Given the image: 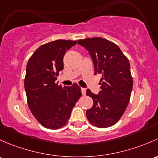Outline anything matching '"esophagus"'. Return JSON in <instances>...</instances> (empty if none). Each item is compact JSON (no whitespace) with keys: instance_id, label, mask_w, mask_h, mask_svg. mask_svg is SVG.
I'll return each mask as SVG.
<instances>
[{"instance_id":"obj_1","label":"esophagus","mask_w":158,"mask_h":158,"mask_svg":"<svg viewBox=\"0 0 158 158\" xmlns=\"http://www.w3.org/2000/svg\"><path fill=\"white\" fill-rule=\"evenodd\" d=\"M81 93H82L83 95H85V94H86V89L85 88H81Z\"/></svg>"}]
</instances>
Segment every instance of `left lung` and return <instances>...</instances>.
<instances>
[{"label":"left lung","instance_id":"left-lung-1","mask_svg":"<svg viewBox=\"0 0 158 158\" xmlns=\"http://www.w3.org/2000/svg\"><path fill=\"white\" fill-rule=\"evenodd\" d=\"M90 53L95 74H101L100 91L94 94L87 89L94 105L86 115L92 125L107 128L115 124L126 111L133 87L129 61L116 44L100 37L79 40Z\"/></svg>","mask_w":158,"mask_h":158}]
</instances>
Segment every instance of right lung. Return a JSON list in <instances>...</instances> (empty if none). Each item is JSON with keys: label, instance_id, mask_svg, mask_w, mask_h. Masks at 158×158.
Masks as SVG:
<instances>
[{"label": "right lung", "instance_id": "right-lung-1", "mask_svg": "<svg viewBox=\"0 0 158 158\" xmlns=\"http://www.w3.org/2000/svg\"><path fill=\"white\" fill-rule=\"evenodd\" d=\"M77 41L58 40L39 47L29 59L24 87L31 113L44 127L57 129L67 124L81 97L76 83L61 87L55 83L64 68L63 57Z\"/></svg>", "mask_w": 158, "mask_h": 158}]
</instances>
